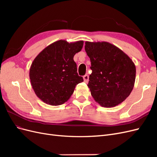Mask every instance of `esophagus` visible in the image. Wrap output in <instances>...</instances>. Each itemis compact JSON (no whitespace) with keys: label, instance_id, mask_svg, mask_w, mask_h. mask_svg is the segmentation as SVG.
Segmentation results:
<instances>
[{"label":"esophagus","instance_id":"obj_1","mask_svg":"<svg viewBox=\"0 0 157 157\" xmlns=\"http://www.w3.org/2000/svg\"><path fill=\"white\" fill-rule=\"evenodd\" d=\"M83 78H84V81L85 82H88L89 80V76L88 75H85L83 77Z\"/></svg>","mask_w":157,"mask_h":157}]
</instances>
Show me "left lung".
I'll return each mask as SVG.
<instances>
[{
	"label": "left lung",
	"mask_w": 157,
	"mask_h": 157,
	"mask_svg": "<svg viewBox=\"0 0 157 157\" xmlns=\"http://www.w3.org/2000/svg\"><path fill=\"white\" fill-rule=\"evenodd\" d=\"M91 61L88 86L94 100L104 107L124 101L134 86L136 65L126 54L107 42H85Z\"/></svg>",
	"instance_id": "1"
}]
</instances>
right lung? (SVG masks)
<instances>
[{
	"label": "right lung",
	"instance_id": "add662e5",
	"mask_svg": "<svg viewBox=\"0 0 157 157\" xmlns=\"http://www.w3.org/2000/svg\"><path fill=\"white\" fill-rule=\"evenodd\" d=\"M84 41L59 40L46 46L33 60L29 69L32 88L46 104L60 105L67 101L76 85L83 82L77 73L74 56L82 50Z\"/></svg>",
	"mask_w": 157,
	"mask_h": 157
}]
</instances>
